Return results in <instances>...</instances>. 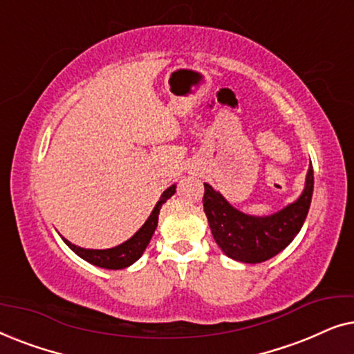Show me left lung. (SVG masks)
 Wrapping results in <instances>:
<instances>
[{
  "mask_svg": "<svg viewBox=\"0 0 354 354\" xmlns=\"http://www.w3.org/2000/svg\"><path fill=\"white\" fill-rule=\"evenodd\" d=\"M314 172L309 166L303 193L270 216H251L236 209L221 192L205 183V207L207 224L216 243L229 258L246 264H258L279 254L301 230L311 206Z\"/></svg>",
  "mask_w": 354,
  "mask_h": 354,
  "instance_id": "8db88e82",
  "label": "left lung"
}]
</instances>
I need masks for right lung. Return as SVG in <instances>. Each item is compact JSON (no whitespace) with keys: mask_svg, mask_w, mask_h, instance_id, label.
<instances>
[{"mask_svg":"<svg viewBox=\"0 0 354 354\" xmlns=\"http://www.w3.org/2000/svg\"><path fill=\"white\" fill-rule=\"evenodd\" d=\"M174 193H176V185H171L167 190H164L161 198H159V201L156 203V206H154V209L151 211V214H149V217L147 219V222H145V224L135 232L133 236H130L127 241L114 246V248L90 250V248H82V246L71 243V241L66 240L64 236H62V240H64V243L69 246L77 256H80V258L85 259L86 263L98 266V268L113 269V270L129 268V266H132L135 261L142 258L143 251L147 250L149 240H151L154 230H156L158 227V217H159V211H161V206L174 195Z\"/></svg>","mask_w":354,"mask_h":354,"instance_id":"add662e5","label":"right lung"}]
</instances>
